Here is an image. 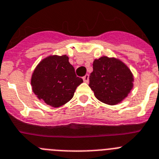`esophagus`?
Listing matches in <instances>:
<instances>
[{
  "label": "esophagus",
  "mask_w": 159,
  "mask_h": 159,
  "mask_svg": "<svg viewBox=\"0 0 159 159\" xmlns=\"http://www.w3.org/2000/svg\"><path fill=\"white\" fill-rule=\"evenodd\" d=\"M82 79H83L84 82H86V83L89 82V74H86V75L82 77Z\"/></svg>",
  "instance_id": "obj_1"
}]
</instances>
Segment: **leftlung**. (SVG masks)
I'll list each match as a JSON object with an SVG mask.
<instances>
[{"instance_id": "1", "label": "left lung", "mask_w": 159, "mask_h": 159, "mask_svg": "<svg viewBox=\"0 0 159 159\" xmlns=\"http://www.w3.org/2000/svg\"><path fill=\"white\" fill-rule=\"evenodd\" d=\"M134 77L127 65L116 57L95 59L89 86L97 99L107 105H116L127 98L133 88Z\"/></svg>"}]
</instances>
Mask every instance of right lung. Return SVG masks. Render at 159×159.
<instances>
[{"label": "right lung", "instance_id": "add662e5", "mask_svg": "<svg viewBox=\"0 0 159 159\" xmlns=\"http://www.w3.org/2000/svg\"><path fill=\"white\" fill-rule=\"evenodd\" d=\"M83 82L76 76L66 55H50L36 65L31 74L32 90L39 99L53 107L67 103Z\"/></svg>", "mask_w": 159, "mask_h": 159}]
</instances>
